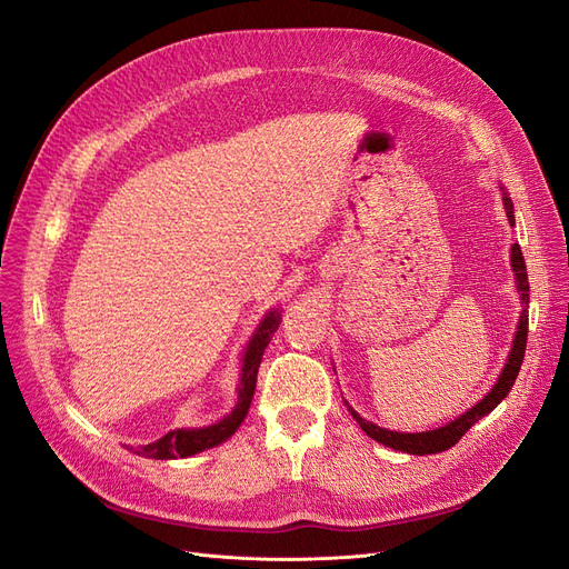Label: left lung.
Listing matches in <instances>:
<instances>
[{
    "mask_svg": "<svg viewBox=\"0 0 569 569\" xmlns=\"http://www.w3.org/2000/svg\"><path fill=\"white\" fill-rule=\"evenodd\" d=\"M506 201V211H508V220L515 222L512 218V203L508 197H503ZM512 270H515V280H518V289L522 295V303H525V311L520 316V325H518V335H515V341H512V351L508 356V363L501 372V377H498V382L493 385V389L481 399L477 406H472L465 416H460L458 420H451L449 425H443L439 429H429V432H420V435H403V432H389V429H382L377 427L368 420H363L358 416V412L349 406L353 420L363 427V432L380 441L385 446H389V449L393 451H403V453H412V456H429V453H441V451H449L451 446H456L462 435L468 432V429L479 422L481 418L487 416V412H491L498 403H501L508 391L512 389L515 380H518V372H520V366L525 360V349H527V330H529V316H527V303H529V282H527V266H525V256L520 251V244H512Z\"/></svg>",
    "mask_w": 569,
    "mask_h": 569,
    "instance_id": "left-lung-1",
    "label": "left lung"
}]
</instances>
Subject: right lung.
Segmentation results:
<instances>
[{
	"label": "right lung",
	"instance_id": "obj_1",
	"mask_svg": "<svg viewBox=\"0 0 569 569\" xmlns=\"http://www.w3.org/2000/svg\"><path fill=\"white\" fill-rule=\"evenodd\" d=\"M280 320L282 318L278 311H270L266 316V320L261 322V327L256 330L253 339L249 341L247 353H244V366H242V382H239V401L226 420H220V422H216L211 427H203V429H173V432H168L166 437L157 439L153 443L140 446V456L157 458V460L187 458V456H194L203 449H213V446L230 439L234 435V429L247 418L263 351L268 347L270 337L274 335V330H278Z\"/></svg>",
	"mask_w": 569,
	"mask_h": 569
}]
</instances>
